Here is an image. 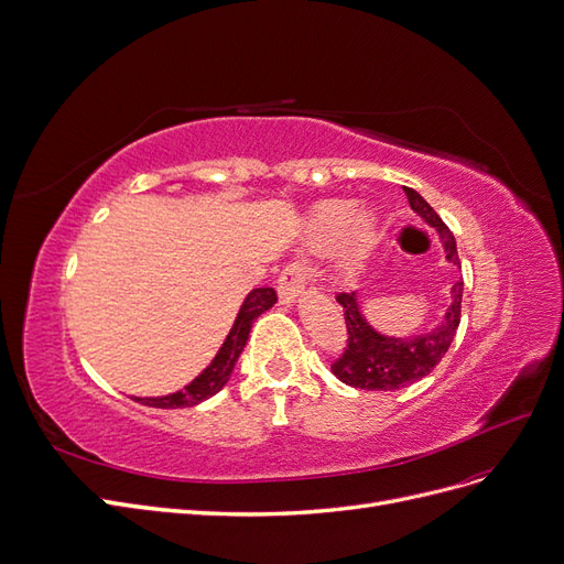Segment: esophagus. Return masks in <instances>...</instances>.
Segmentation results:
<instances>
[{
  "label": "esophagus",
  "mask_w": 564,
  "mask_h": 564,
  "mask_svg": "<svg viewBox=\"0 0 564 564\" xmlns=\"http://www.w3.org/2000/svg\"><path fill=\"white\" fill-rule=\"evenodd\" d=\"M308 281V269L300 262L288 264L281 276H279V300L281 304H293L297 302V297L304 293V285Z\"/></svg>",
  "instance_id": "34e87169"
}]
</instances>
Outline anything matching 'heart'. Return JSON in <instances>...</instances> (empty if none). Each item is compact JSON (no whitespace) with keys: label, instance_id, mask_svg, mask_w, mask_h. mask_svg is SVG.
I'll return each mask as SVG.
<instances>
[{"label":"heart","instance_id":"heart-1","mask_svg":"<svg viewBox=\"0 0 564 564\" xmlns=\"http://www.w3.org/2000/svg\"><path fill=\"white\" fill-rule=\"evenodd\" d=\"M306 237L314 248L341 241V274L356 276L381 239L379 218L356 199H325L314 206L306 220Z\"/></svg>","mask_w":564,"mask_h":564}]
</instances>
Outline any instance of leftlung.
Here are the masks:
<instances>
[{
	"label": "left lung",
	"instance_id": "obj_1",
	"mask_svg": "<svg viewBox=\"0 0 564 564\" xmlns=\"http://www.w3.org/2000/svg\"><path fill=\"white\" fill-rule=\"evenodd\" d=\"M404 193L413 212L436 229L446 260L460 264L455 237L444 225V220L436 216L434 208L413 187H404ZM337 302L344 306L348 344L341 356L335 360V365H332V373L350 388L388 392L421 381L442 362L455 337L457 325H460L463 281H457L451 288V304L446 308L444 321L430 332L413 337H390L373 329L362 316L358 293H339Z\"/></svg>",
	"mask_w": 564,
	"mask_h": 564
}]
</instances>
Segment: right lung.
I'll return each mask as SVG.
<instances>
[{
	"label": "right lung",
	"instance_id": "add662e5",
	"mask_svg": "<svg viewBox=\"0 0 564 564\" xmlns=\"http://www.w3.org/2000/svg\"><path fill=\"white\" fill-rule=\"evenodd\" d=\"M274 304H276V293L271 288L250 290L239 308L232 329L227 332L220 350L216 352V358L199 373V377H195L181 390L164 394V398H132V400L155 409H183V406H195L208 398H214V394L220 392L223 386L229 381V377H232V369L248 341L250 327H253L258 316H262L264 311H269Z\"/></svg>",
	"mask_w": 564,
	"mask_h": 564
}]
</instances>
